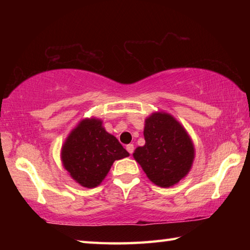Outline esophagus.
<instances>
[{"label": "esophagus", "mask_w": 250, "mask_h": 250, "mask_svg": "<svg viewBox=\"0 0 250 250\" xmlns=\"http://www.w3.org/2000/svg\"><path fill=\"white\" fill-rule=\"evenodd\" d=\"M125 149H126V151L129 152L130 154H132V152H133V150H134V146L131 145V143H130V145H128V146H125Z\"/></svg>", "instance_id": "1"}]
</instances>
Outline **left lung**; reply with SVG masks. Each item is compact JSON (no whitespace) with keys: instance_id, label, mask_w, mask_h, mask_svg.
I'll return each mask as SVG.
<instances>
[{"instance_id":"8db88e82","label":"left lung","mask_w":250,"mask_h":250,"mask_svg":"<svg viewBox=\"0 0 250 250\" xmlns=\"http://www.w3.org/2000/svg\"><path fill=\"white\" fill-rule=\"evenodd\" d=\"M146 145L138 146L133 158L152 183L170 188L188 174L195 147L188 131L170 113L156 111L145 120Z\"/></svg>"}]
</instances>
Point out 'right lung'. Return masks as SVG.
<instances>
[{
	"instance_id": "1",
	"label": "right lung",
	"mask_w": 250,
	"mask_h": 250,
	"mask_svg": "<svg viewBox=\"0 0 250 250\" xmlns=\"http://www.w3.org/2000/svg\"><path fill=\"white\" fill-rule=\"evenodd\" d=\"M126 156V150L96 117L80 120L61 150L62 167L76 183L87 188L100 185L113 162Z\"/></svg>"
}]
</instances>
